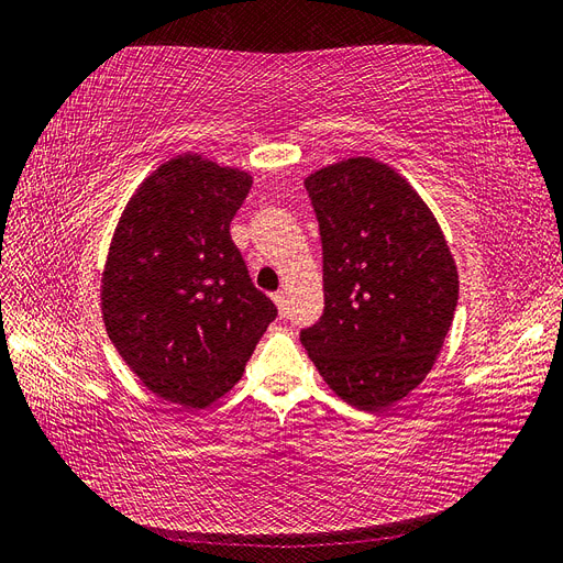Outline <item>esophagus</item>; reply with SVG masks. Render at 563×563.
Returning <instances> with one entry per match:
<instances>
[{"label": "esophagus", "instance_id": "1", "mask_svg": "<svg viewBox=\"0 0 563 563\" xmlns=\"http://www.w3.org/2000/svg\"><path fill=\"white\" fill-rule=\"evenodd\" d=\"M272 300H275V305L279 308V314L284 317L286 314V291H277L275 296H272Z\"/></svg>", "mask_w": 563, "mask_h": 563}]
</instances>
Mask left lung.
Instances as JSON below:
<instances>
[{
	"label": "left lung",
	"instance_id": "obj_1",
	"mask_svg": "<svg viewBox=\"0 0 563 563\" xmlns=\"http://www.w3.org/2000/svg\"><path fill=\"white\" fill-rule=\"evenodd\" d=\"M323 251V314L300 331L321 378L362 411L432 371L457 305L437 218L395 168L352 157L305 180Z\"/></svg>",
	"mask_w": 563,
	"mask_h": 563
}]
</instances>
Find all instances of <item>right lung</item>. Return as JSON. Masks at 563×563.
Segmentation results:
<instances>
[{
	"label": "right lung",
	"instance_id": "right-lung-1",
	"mask_svg": "<svg viewBox=\"0 0 563 563\" xmlns=\"http://www.w3.org/2000/svg\"><path fill=\"white\" fill-rule=\"evenodd\" d=\"M251 183L240 168L178 155L145 178L114 230L100 288L106 329L172 404L223 397L277 317L230 236Z\"/></svg>",
	"mask_w": 563,
	"mask_h": 563
}]
</instances>
